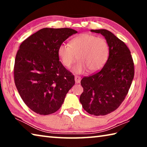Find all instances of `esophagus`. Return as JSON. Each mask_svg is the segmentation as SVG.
Returning <instances> with one entry per match:
<instances>
[{
	"label": "esophagus",
	"instance_id": "1",
	"mask_svg": "<svg viewBox=\"0 0 147 147\" xmlns=\"http://www.w3.org/2000/svg\"><path fill=\"white\" fill-rule=\"evenodd\" d=\"M74 80H75V82L76 84H78L81 81V77L78 76H74Z\"/></svg>",
	"mask_w": 147,
	"mask_h": 147
}]
</instances>
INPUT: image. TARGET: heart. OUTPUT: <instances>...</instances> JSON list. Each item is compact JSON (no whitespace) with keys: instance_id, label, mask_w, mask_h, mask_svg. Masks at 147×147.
Here are the masks:
<instances>
[{"instance_id":"1","label":"heart","mask_w":147,"mask_h":147,"mask_svg":"<svg viewBox=\"0 0 147 147\" xmlns=\"http://www.w3.org/2000/svg\"><path fill=\"white\" fill-rule=\"evenodd\" d=\"M109 54L106 39L88 33L78 35L71 39L69 45L61 44L58 49L59 58L66 68H70L76 59L79 60L74 67L76 73H82L87 69L91 73L100 70L108 60Z\"/></svg>"}]
</instances>
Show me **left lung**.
Returning <instances> with one entry per match:
<instances>
[{
	"mask_svg": "<svg viewBox=\"0 0 147 147\" xmlns=\"http://www.w3.org/2000/svg\"><path fill=\"white\" fill-rule=\"evenodd\" d=\"M91 32L104 36L109 54L100 71L82 79L84 92L80 101L91 115H106L117 109L127 95L134 76V63L128 47L111 32L105 29Z\"/></svg>",
	"mask_w": 147,
	"mask_h": 147,
	"instance_id": "left-lung-1",
	"label": "left lung"
}]
</instances>
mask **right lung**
<instances>
[{
  "mask_svg": "<svg viewBox=\"0 0 147 147\" xmlns=\"http://www.w3.org/2000/svg\"><path fill=\"white\" fill-rule=\"evenodd\" d=\"M77 31L68 28L39 30L23 41L14 65V81L28 108L40 115L58 111L74 86V76L64 67L58 47Z\"/></svg>",
  "mask_w": 147,
  "mask_h": 147,
  "instance_id": "1",
  "label": "right lung"
}]
</instances>
